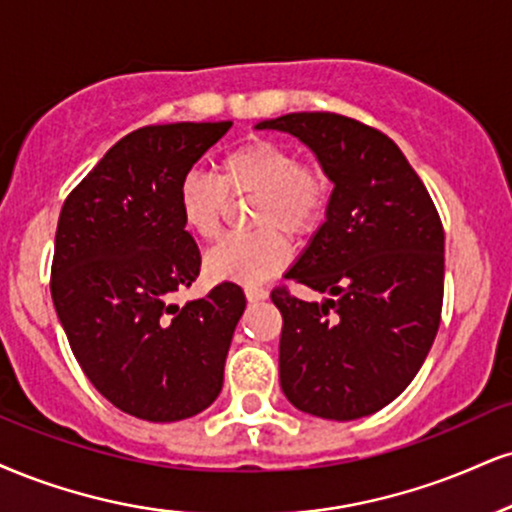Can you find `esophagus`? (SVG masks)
Listing matches in <instances>:
<instances>
[{
	"instance_id": "1",
	"label": "esophagus",
	"mask_w": 512,
	"mask_h": 512,
	"mask_svg": "<svg viewBox=\"0 0 512 512\" xmlns=\"http://www.w3.org/2000/svg\"><path fill=\"white\" fill-rule=\"evenodd\" d=\"M267 288L262 286H245V298L250 300V303H260V300H267Z\"/></svg>"
}]
</instances>
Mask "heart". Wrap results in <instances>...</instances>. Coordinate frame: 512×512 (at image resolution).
<instances>
[{
  "instance_id": "heart-1",
  "label": "heart",
  "mask_w": 512,
  "mask_h": 512,
  "mask_svg": "<svg viewBox=\"0 0 512 512\" xmlns=\"http://www.w3.org/2000/svg\"><path fill=\"white\" fill-rule=\"evenodd\" d=\"M252 197L250 224L255 231L236 233L209 250L205 269L217 281L260 283L291 262L295 238L319 229L331 202L326 169L300 159L291 145L272 138H250L217 162V178L188 171L176 188V209L186 231L214 240L224 231L231 200Z\"/></svg>"
}]
</instances>
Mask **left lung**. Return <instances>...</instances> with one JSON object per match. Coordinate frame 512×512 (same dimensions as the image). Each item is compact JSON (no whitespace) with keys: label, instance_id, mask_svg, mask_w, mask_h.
<instances>
[{"label":"left lung","instance_id":"left-lung-1","mask_svg":"<svg viewBox=\"0 0 512 512\" xmlns=\"http://www.w3.org/2000/svg\"><path fill=\"white\" fill-rule=\"evenodd\" d=\"M257 128L310 145L334 181L326 221L286 279L324 303L272 291L281 389L298 410L348 422L396 400L427 360L443 305V226L422 178L374 126L298 112Z\"/></svg>","mask_w":512,"mask_h":512}]
</instances>
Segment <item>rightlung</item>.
I'll list each match as a JSON object with an SVG mask.
<instances>
[{
  "mask_svg": "<svg viewBox=\"0 0 512 512\" xmlns=\"http://www.w3.org/2000/svg\"><path fill=\"white\" fill-rule=\"evenodd\" d=\"M231 121L164 123L123 135L61 207L52 300L73 355L109 403L147 422H178L219 396L243 288L171 303L200 274L181 224L183 174Z\"/></svg>",
  "mask_w": 512,
  "mask_h": 512,
  "instance_id": "add662e5",
  "label": "right lung"
}]
</instances>
